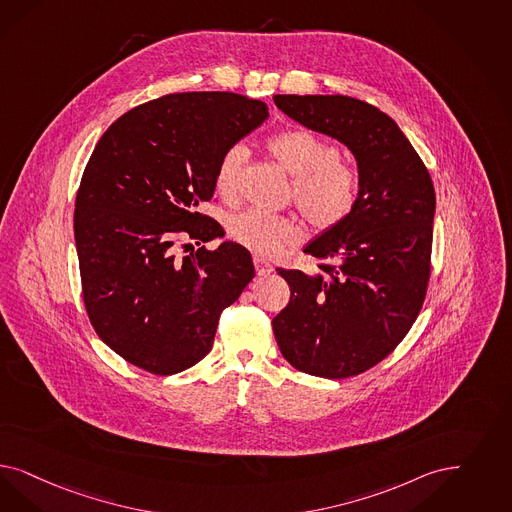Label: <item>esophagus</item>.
I'll list each match as a JSON object with an SVG mask.
<instances>
[{"label": "esophagus", "mask_w": 512, "mask_h": 512, "mask_svg": "<svg viewBox=\"0 0 512 512\" xmlns=\"http://www.w3.org/2000/svg\"><path fill=\"white\" fill-rule=\"evenodd\" d=\"M253 265H255V270H257V276H268L274 270V266L270 265L265 257H261V255L253 257Z\"/></svg>", "instance_id": "1"}]
</instances>
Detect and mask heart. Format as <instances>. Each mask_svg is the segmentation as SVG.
<instances>
[{
    "label": "heart",
    "mask_w": 512,
    "mask_h": 512,
    "mask_svg": "<svg viewBox=\"0 0 512 512\" xmlns=\"http://www.w3.org/2000/svg\"><path fill=\"white\" fill-rule=\"evenodd\" d=\"M268 149L283 170L295 177V202L312 225L321 230L335 229L352 217L359 202V181L348 166L338 162L333 143L297 128L272 136ZM246 159V147L238 143L219 160L215 187L223 196L236 193ZM229 236L247 249L274 255L297 240L299 229L280 215L246 210L230 217Z\"/></svg>",
    "instance_id": "b5f03b06"
}]
</instances>
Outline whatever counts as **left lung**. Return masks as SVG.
<instances>
[{
	"instance_id": "left-lung-1",
	"label": "left lung",
	"mask_w": 512,
	"mask_h": 512,
	"mask_svg": "<svg viewBox=\"0 0 512 512\" xmlns=\"http://www.w3.org/2000/svg\"><path fill=\"white\" fill-rule=\"evenodd\" d=\"M297 123L340 141L355 159L359 202L304 253L319 270L276 268L291 299L272 319L283 357L300 372L348 378L380 363L418 318L427 280L435 189L397 123L342 94H276Z\"/></svg>"
}]
</instances>
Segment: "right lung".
Returning a JSON list of instances; mask_svg holds the SVG:
<instances>
[{"mask_svg":"<svg viewBox=\"0 0 512 512\" xmlns=\"http://www.w3.org/2000/svg\"><path fill=\"white\" fill-rule=\"evenodd\" d=\"M266 119L265 102L234 92L166 94L119 117L90 155L73 217L85 306L102 342L143 371L204 359L255 276L236 242L179 257L174 240L225 236L198 204L212 200L225 151Z\"/></svg>","mask_w":512,"mask_h":512,"instance_id":"obj_1","label":"right lung"}]
</instances>
